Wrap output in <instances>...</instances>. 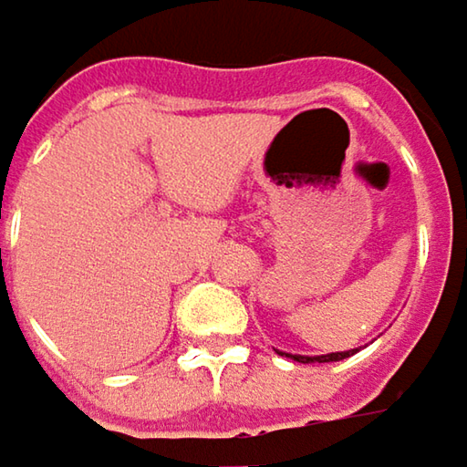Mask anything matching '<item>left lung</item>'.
Wrapping results in <instances>:
<instances>
[{
  "label": "left lung",
  "instance_id": "left-lung-1",
  "mask_svg": "<svg viewBox=\"0 0 467 467\" xmlns=\"http://www.w3.org/2000/svg\"><path fill=\"white\" fill-rule=\"evenodd\" d=\"M356 353H358V350H345V353H326V356H291V353H280V356L299 360V363H331V360L350 358V356H356Z\"/></svg>",
  "mask_w": 467,
  "mask_h": 467
}]
</instances>
